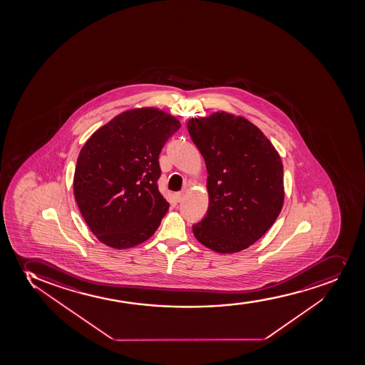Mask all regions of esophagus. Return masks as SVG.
Here are the masks:
<instances>
[{
    "label": "esophagus",
    "mask_w": 365,
    "mask_h": 365,
    "mask_svg": "<svg viewBox=\"0 0 365 365\" xmlns=\"http://www.w3.org/2000/svg\"><path fill=\"white\" fill-rule=\"evenodd\" d=\"M183 197H185L183 192H176L175 194V199H176L177 202H180V201L183 200Z\"/></svg>",
    "instance_id": "1"
}]
</instances>
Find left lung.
Instances as JSON below:
<instances>
[{
    "label": "left lung",
    "mask_w": 365,
    "mask_h": 365,
    "mask_svg": "<svg viewBox=\"0 0 365 365\" xmlns=\"http://www.w3.org/2000/svg\"><path fill=\"white\" fill-rule=\"evenodd\" d=\"M188 131L208 173L207 213L192 225L194 236L223 255L246 250L282 210L281 157L255 124L227 112L192 118Z\"/></svg>",
    "instance_id": "left-lung-1"
}]
</instances>
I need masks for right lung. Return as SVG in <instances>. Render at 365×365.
<instances>
[{
    "mask_svg": "<svg viewBox=\"0 0 365 365\" xmlns=\"http://www.w3.org/2000/svg\"><path fill=\"white\" fill-rule=\"evenodd\" d=\"M178 119L145 107L126 110L91 135L77 159L73 192L83 218L102 243L117 250L153 235L169 210L158 189L159 154Z\"/></svg>",
    "mask_w": 365,
    "mask_h": 365,
    "instance_id": "add662e5",
    "label": "right lung"
}]
</instances>
